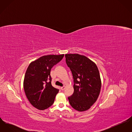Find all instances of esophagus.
I'll list each match as a JSON object with an SVG mask.
<instances>
[{"instance_id": "34e87169", "label": "esophagus", "mask_w": 132, "mask_h": 132, "mask_svg": "<svg viewBox=\"0 0 132 132\" xmlns=\"http://www.w3.org/2000/svg\"><path fill=\"white\" fill-rule=\"evenodd\" d=\"M65 86H62V87H61V90H64V89H65Z\"/></svg>"}]
</instances>
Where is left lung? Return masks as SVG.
<instances>
[{
    "mask_svg": "<svg viewBox=\"0 0 132 132\" xmlns=\"http://www.w3.org/2000/svg\"><path fill=\"white\" fill-rule=\"evenodd\" d=\"M66 62L74 79V92L68 100L71 106L79 112L89 109L97 100L102 82L96 65L85 56L65 55Z\"/></svg>",
    "mask_w": 132,
    "mask_h": 132,
    "instance_id": "8db88e82",
    "label": "left lung"
}]
</instances>
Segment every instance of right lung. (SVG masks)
<instances>
[{
  "label": "right lung",
  "mask_w": 132,
  "mask_h": 132,
  "mask_svg": "<svg viewBox=\"0 0 132 132\" xmlns=\"http://www.w3.org/2000/svg\"><path fill=\"white\" fill-rule=\"evenodd\" d=\"M64 55H49L41 57L29 65L23 80V88L31 104L44 110L53 104L59 89L51 84L52 68L63 59Z\"/></svg>",
  "instance_id": "add662e5"
}]
</instances>
